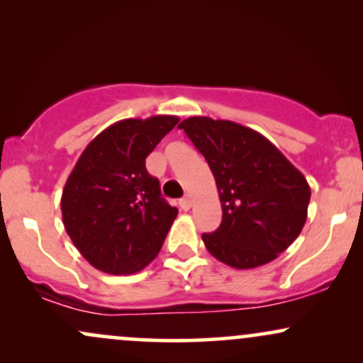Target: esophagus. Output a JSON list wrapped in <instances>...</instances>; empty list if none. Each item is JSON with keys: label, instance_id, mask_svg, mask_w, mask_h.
I'll return each mask as SVG.
<instances>
[{"label": "esophagus", "instance_id": "34e87169", "mask_svg": "<svg viewBox=\"0 0 363 363\" xmlns=\"http://www.w3.org/2000/svg\"><path fill=\"white\" fill-rule=\"evenodd\" d=\"M179 206H181V210L187 211V210H189V208H191V199H189V198L179 199Z\"/></svg>", "mask_w": 363, "mask_h": 363}]
</instances>
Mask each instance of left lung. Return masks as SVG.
<instances>
[{
  "label": "left lung",
  "mask_w": 363,
  "mask_h": 363,
  "mask_svg": "<svg viewBox=\"0 0 363 363\" xmlns=\"http://www.w3.org/2000/svg\"><path fill=\"white\" fill-rule=\"evenodd\" d=\"M179 128L206 158L222 203V223L201 239L237 269L277 259L307 220L311 187L269 140L232 121L184 119Z\"/></svg>",
  "instance_id": "obj_1"
}]
</instances>
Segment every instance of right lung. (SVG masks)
<instances>
[{
  "instance_id": "add662e5",
  "label": "right lung",
  "mask_w": 363,
  "mask_h": 363,
  "mask_svg": "<svg viewBox=\"0 0 363 363\" xmlns=\"http://www.w3.org/2000/svg\"><path fill=\"white\" fill-rule=\"evenodd\" d=\"M176 116L123 119L83 150L61 196L62 223L94 268L129 274L150 264L177 216L145 160Z\"/></svg>"
}]
</instances>
